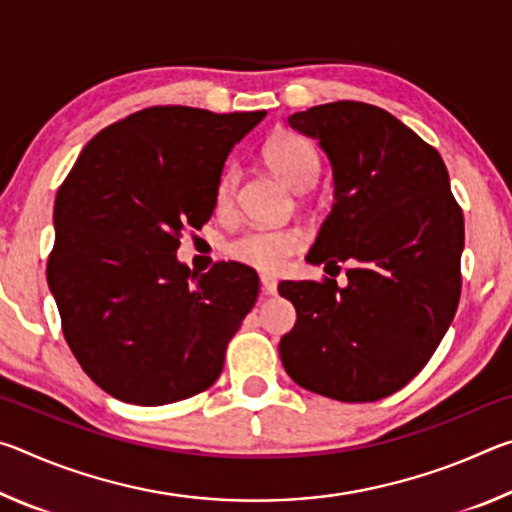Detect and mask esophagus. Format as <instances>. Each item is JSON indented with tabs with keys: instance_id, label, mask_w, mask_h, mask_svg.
Returning a JSON list of instances; mask_svg holds the SVG:
<instances>
[{
	"instance_id": "1",
	"label": "esophagus",
	"mask_w": 512,
	"mask_h": 512,
	"mask_svg": "<svg viewBox=\"0 0 512 512\" xmlns=\"http://www.w3.org/2000/svg\"><path fill=\"white\" fill-rule=\"evenodd\" d=\"M259 280H262V291L266 293V296H275V293H277V280H275V277L262 275V277H259Z\"/></svg>"
}]
</instances>
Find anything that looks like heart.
Wrapping results in <instances>:
<instances>
[{
	"label": "heart",
	"mask_w": 512,
	"mask_h": 512,
	"mask_svg": "<svg viewBox=\"0 0 512 512\" xmlns=\"http://www.w3.org/2000/svg\"><path fill=\"white\" fill-rule=\"evenodd\" d=\"M264 160L284 183L293 189H307L320 171V155L314 142L293 131L275 133L264 146ZM239 187V171L225 167L214 187V210L225 214L235 203ZM305 244V235L293 225H257L241 232L228 244V255L239 264L259 268L266 273H277Z\"/></svg>",
	"instance_id": "heart-1"
}]
</instances>
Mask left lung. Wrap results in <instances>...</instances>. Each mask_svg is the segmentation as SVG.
I'll list each match as a JSON object with an SVG mask.
<instances>
[{
  "mask_svg": "<svg viewBox=\"0 0 512 512\" xmlns=\"http://www.w3.org/2000/svg\"><path fill=\"white\" fill-rule=\"evenodd\" d=\"M334 169V205L307 262L348 264V284L280 282L296 325L289 377L339 402H375L427 366L461 300L463 210L440 153L391 112L334 101L289 117ZM341 271V266H339Z\"/></svg>",
  "mask_w": 512,
  "mask_h": 512,
  "instance_id": "8db88e82",
  "label": "left lung"
}]
</instances>
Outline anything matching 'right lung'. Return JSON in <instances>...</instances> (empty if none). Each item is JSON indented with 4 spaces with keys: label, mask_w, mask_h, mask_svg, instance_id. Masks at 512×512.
<instances>
[{
    "label": "right lung",
    "mask_w": 512,
    "mask_h": 512,
    "mask_svg": "<svg viewBox=\"0 0 512 512\" xmlns=\"http://www.w3.org/2000/svg\"><path fill=\"white\" fill-rule=\"evenodd\" d=\"M264 117L144 108L94 135L60 185L47 282L69 350L117 400L180 402L219 379L259 277L239 262L192 273L176 250L210 221L225 158Z\"/></svg>",
    "instance_id": "obj_1"
}]
</instances>
